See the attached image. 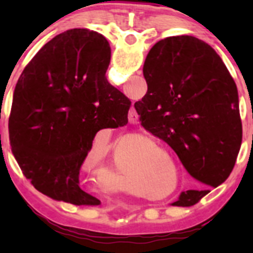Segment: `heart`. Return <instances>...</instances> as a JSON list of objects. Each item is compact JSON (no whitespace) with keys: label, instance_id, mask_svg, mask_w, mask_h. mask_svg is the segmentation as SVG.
I'll return each mask as SVG.
<instances>
[{"label":"heart","instance_id":"1","mask_svg":"<svg viewBox=\"0 0 253 253\" xmlns=\"http://www.w3.org/2000/svg\"><path fill=\"white\" fill-rule=\"evenodd\" d=\"M154 147V142L151 139V138L146 137V135H142V134H131V135H128V137L123 138L122 140L118 144V149L115 152V169L119 175H124L126 172V161L124 158L125 152L128 149H137L139 152H149ZM152 180H157L156 182L162 186L167 185L171 180V173L169 171H162L161 173L156 176H152ZM160 181H158V180Z\"/></svg>","mask_w":253,"mask_h":253}]
</instances>
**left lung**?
<instances>
[{"label": "left lung", "mask_w": 253, "mask_h": 253, "mask_svg": "<svg viewBox=\"0 0 253 253\" xmlns=\"http://www.w3.org/2000/svg\"><path fill=\"white\" fill-rule=\"evenodd\" d=\"M148 90L134 104L142 126L171 147L202 189L182 191L191 207L231 175L242 144L238 91L209 44L180 35L160 40L143 67Z\"/></svg>", "instance_id": "obj_1"}]
</instances>
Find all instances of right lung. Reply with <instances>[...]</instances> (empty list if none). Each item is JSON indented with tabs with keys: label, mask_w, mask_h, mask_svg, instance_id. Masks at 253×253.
Returning <instances> with one entry per match:
<instances>
[{
	"label": "right lung",
	"mask_w": 253,
	"mask_h": 253,
	"mask_svg": "<svg viewBox=\"0 0 253 253\" xmlns=\"http://www.w3.org/2000/svg\"><path fill=\"white\" fill-rule=\"evenodd\" d=\"M111 49L101 34L71 29L38 51L17 81L8 131L13 157L40 193L75 205L96 133L128 123L130 100L107 82Z\"/></svg>",
	"instance_id": "right-lung-1"
}]
</instances>
